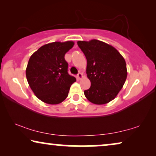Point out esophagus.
Returning a JSON list of instances; mask_svg holds the SVG:
<instances>
[{
    "label": "esophagus",
    "instance_id": "esophagus-1",
    "mask_svg": "<svg viewBox=\"0 0 156 156\" xmlns=\"http://www.w3.org/2000/svg\"><path fill=\"white\" fill-rule=\"evenodd\" d=\"M76 77H77L78 80H81L83 77V74L82 73H81V72H79L77 74V75H76Z\"/></svg>",
    "mask_w": 156,
    "mask_h": 156
}]
</instances>
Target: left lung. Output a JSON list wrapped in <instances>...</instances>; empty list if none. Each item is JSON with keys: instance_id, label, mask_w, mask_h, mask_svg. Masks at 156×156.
Wrapping results in <instances>:
<instances>
[{"instance_id": "1", "label": "left lung", "mask_w": 156, "mask_h": 156, "mask_svg": "<svg viewBox=\"0 0 156 156\" xmlns=\"http://www.w3.org/2000/svg\"><path fill=\"white\" fill-rule=\"evenodd\" d=\"M87 58V74L90 88L85 97L94 104H107L115 99L127 77L126 64L118 50L98 40L78 41Z\"/></svg>"}]
</instances>
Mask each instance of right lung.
I'll return each mask as SVG.
<instances>
[{
  "mask_svg": "<svg viewBox=\"0 0 156 156\" xmlns=\"http://www.w3.org/2000/svg\"><path fill=\"white\" fill-rule=\"evenodd\" d=\"M72 41L44 44L30 57L26 68L29 86L38 99L58 104L67 97L76 78L68 74L65 55L74 46Z\"/></svg>",
  "mask_w": 156,
  "mask_h": 156,
  "instance_id": "add662e5",
  "label": "right lung"
}]
</instances>
